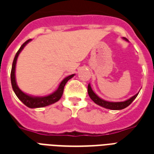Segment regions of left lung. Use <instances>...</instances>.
Here are the masks:
<instances>
[{"mask_svg": "<svg viewBox=\"0 0 154 154\" xmlns=\"http://www.w3.org/2000/svg\"><path fill=\"white\" fill-rule=\"evenodd\" d=\"M123 39H124L125 41H126V42H129L128 39H126L125 37H123ZM88 94H89V97L94 101V103H96L97 105H100V106H101V107L103 108H105V109H108L121 110L125 109V108H126L127 106H129V105L134 101V99L136 98L139 93H137V94H135L134 96L131 97L130 98L127 99L125 101H117V102L108 101L104 100V99L101 98L99 96H97V95L94 92L90 84H89V85H88Z\"/></svg>", "mask_w": 154, "mask_h": 154, "instance_id": "8db88e82", "label": "left lung"}]
</instances>
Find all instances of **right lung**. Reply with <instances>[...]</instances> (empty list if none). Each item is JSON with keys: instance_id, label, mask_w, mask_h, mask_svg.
<instances>
[{"instance_id": "add662e5", "label": "right lung", "mask_w": 154, "mask_h": 154, "mask_svg": "<svg viewBox=\"0 0 154 154\" xmlns=\"http://www.w3.org/2000/svg\"><path fill=\"white\" fill-rule=\"evenodd\" d=\"M32 41V39H29L26 41L24 44L20 46L17 53H16L15 57L13 60V65H12V70H11V84L12 87L15 94L18 97L21 102L25 104L27 107L31 108V109H35V108H42L50 105L52 104H54L55 102L58 101L60 99L61 96L63 94L64 91V87L65 84L69 79H71L72 77H74L75 74H72L65 77L64 79L60 82V83L58 85V88L56 89L55 91L50 94L45 95V96H33V95H30L28 94L25 92H23L21 89L18 87L17 83V80H16V65H17V60L18 56L22 51L23 49L25 48V45Z\"/></svg>"}]
</instances>
